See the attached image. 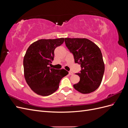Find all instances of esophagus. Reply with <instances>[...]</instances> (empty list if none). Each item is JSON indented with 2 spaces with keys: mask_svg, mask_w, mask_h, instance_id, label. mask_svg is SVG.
I'll return each mask as SVG.
<instances>
[{
  "mask_svg": "<svg viewBox=\"0 0 128 128\" xmlns=\"http://www.w3.org/2000/svg\"><path fill=\"white\" fill-rule=\"evenodd\" d=\"M69 74L70 75H73V72H71V71H69Z\"/></svg>",
  "mask_w": 128,
  "mask_h": 128,
  "instance_id": "34e87169",
  "label": "esophagus"
}]
</instances>
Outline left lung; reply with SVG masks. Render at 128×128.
Wrapping results in <instances>:
<instances>
[{
  "label": "left lung",
  "instance_id": "obj_1",
  "mask_svg": "<svg viewBox=\"0 0 128 128\" xmlns=\"http://www.w3.org/2000/svg\"><path fill=\"white\" fill-rule=\"evenodd\" d=\"M67 48L80 65L81 70L76 74L80 82L74 85L75 90L83 94L94 91L102 83L104 64L101 51L94 42L86 38H65Z\"/></svg>",
  "mask_w": 128,
  "mask_h": 128
}]
</instances>
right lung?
Here are the masks:
<instances>
[{"label":"right lung","mask_w":128,"mask_h":128,"mask_svg":"<svg viewBox=\"0 0 128 128\" xmlns=\"http://www.w3.org/2000/svg\"><path fill=\"white\" fill-rule=\"evenodd\" d=\"M64 38L40 40L27 49L24 59V77L27 84L36 94L48 96L59 86L61 80L68 74L64 69L51 68L54 50L64 42Z\"/></svg>","instance_id":"1"}]
</instances>
